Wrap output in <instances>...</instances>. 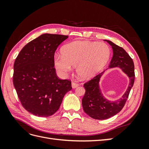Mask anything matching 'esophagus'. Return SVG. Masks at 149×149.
Instances as JSON below:
<instances>
[{"instance_id":"34e87169","label":"esophagus","mask_w":149,"mask_h":149,"mask_svg":"<svg viewBox=\"0 0 149 149\" xmlns=\"http://www.w3.org/2000/svg\"><path fill=\"white\" fill-rule=\"evenodd\" d=\"M71 86H72V88H76V87L78 86V84H77L75 82H72Z\"/></svg>"}]
</instances>
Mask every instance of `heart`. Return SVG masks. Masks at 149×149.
<instances>
[{"label": "heart", "instance_id": "b5f03b06", "mask_svg": "<svg viewBox=\"0 0 149 149\" xmlns=\"http://www.w3.org/2000/svg\"><path fill=\"white\" fill-rule=\"evenodd\" d=\"M62 55L54 56V64L57 71L63 75L69 73L72 66H76L78 75L82 79L95 76L107 63L111 50L102 42L75 41L65 45Z\"/></svg>", "mask_w": 149, "mask_h": 149}]
</instances>
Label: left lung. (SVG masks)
Here are the masks:
<instances>
[{
    "label": "left lung",
    "mask_w": 149,
    "mask_h": 149,
    "mask_svg": "<svg viewBox=\"0 0 149 149\" xmlns=\"http://www.w3.org/2000/svg\"><path fill=\"white\" fill-rule=\"evenodd\" d=\"M109 43L113 50V56L110 63V68L119 67L128 75L130 83L123 98L111 102L104 99L101 93L99 81L104 72L98 74L93 78L85 83L83 86L86 90L82 100V105L84 112L93 119L104 120L114 116L124 107L132 88L134 79V64L132 59L124 49L109 40Z\"/></svg>",
    "instance_id": "8db88e82"
}]
</instances>
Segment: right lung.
<instances>
[{
  "label": "right lung",
  "mask_w": 149,
  "mask_h": 149,
  "mask_svg": "<svg viewBox=\"0 0 149 149\" xmlns=\"http://www.w3.org/2000/svg\"><path fill=\"white\" fill-rule=\"evenodd\" d=\"M67 35L45 33L22 49L13 65V83L25 110L48 117L59 109L71 81L58 77L54 67L56 48Z\"/></svg>",
  "instance_id": "add662e5"
}]
</instances>
